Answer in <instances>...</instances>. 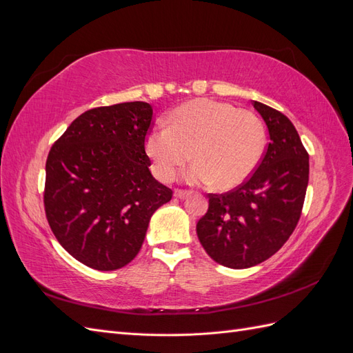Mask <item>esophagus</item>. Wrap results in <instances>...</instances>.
I'll list each match as a JSON object with an SVG mask.
<instances>
[{"label":"esophagus","mask_w":353,"mask_h":353,"mask_svg":"<svg viewBox=\"0 0 353 353\" xmlns=\"http://www.w3.org/2000/svg\"><path fill=\"white\" fill-rule=\"evenodd\" d=\"M188 194L190 193H187V191H181V190L174 191V197H176V199H185V197H188Z\"/></svg>","instance_id":"1"}]
</instances>
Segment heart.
<instances>
[{
  "label": "heart",
  "instance_id": "1",
  "mask_svg": "<svg viewBox=\"0 0 353 353\" xmlns=\"http://www.w3.org/2000/svg\"><path fill=\"white\" fill-rule=\"evenodd\" d=\"M266 143L261 119L249 110L209 99L191 100L145 135L144 148L154 175L168 183L191 157L184 172L191 185L215 184L218 190L241 185L258 168Z\"/></svg>",
  "mask_w": 353,
  "mask_h": 353
}]
</instances>
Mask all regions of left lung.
<instances>
[{"mask_svg":"<svg viewBox=\"0 0 353 353\" xmlns=\"http://www.w3.org/2000/svg\"><path fill=\"white\" fill-rule=\"evenodd\" d=\"M270 132V144L248 183L210 194L197 237L210 258L232 270L266 261L292 236L309 181V156L294 125L281 112L252 100Z\"/></svg>","mask_w":353,"mask_h":353,"instance_id":"1","label":"left lung"}]
</instances>
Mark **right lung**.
<instances>
[{"label":"right lung","mask_w":353,"mask_h":353,"mask_svg":"<svg viewBox=\"0 0 353 353\" xmlns=\"http://www.w3.org/2000/svg\"><path fill=\"white\" fill-rule=\"evenodd\" d=\"M152 119L144 101L91 109L48 153V223L63 249L90 268L114 271L130 263L153 213L172 199L148 169L144 141Z\"/></svg>","instance_id":"add662e5"}]
</instances>
